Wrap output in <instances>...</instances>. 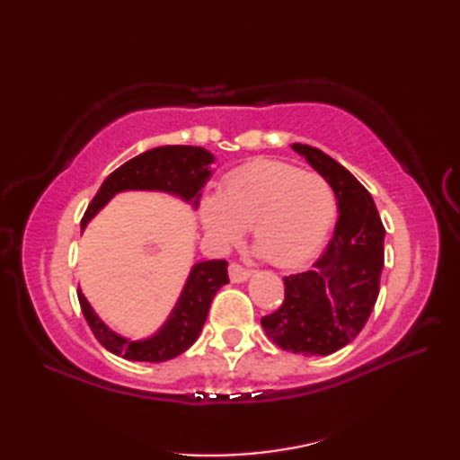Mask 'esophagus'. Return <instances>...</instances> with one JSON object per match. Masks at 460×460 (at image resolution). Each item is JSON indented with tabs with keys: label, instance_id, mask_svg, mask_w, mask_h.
Instances as JSON below:
<instances>
[{
	"label": "esophagus",
	"instance_id": "esophagus-1",
	"mask_svg": "<svg viewBox=\"0 0 460 460\" xmlns=\"http://www.w3.org/2000/svg\"><path fill=\"white\" fill-rule=\"evenodd\" d=\"M249 277H251V270L249 269L241 267L239 262H231V265H229V279H231V282H243V280H247Z\"/></svg>",
	"mask_w": 460,
	"mask_h": 460
}]
</instances>
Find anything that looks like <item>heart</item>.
<instances>
[{"instance_id":"heart-1","label":"heart","mask_w":460,"mask_h":460,"mask_svg":"<svg viewBox=\"0 0 460 460\" xmlns=\"http://www.w3.org/2000/svg\"><path fill=\"white\" fill-rule=\"evenodd\" d=\"M209 237L227 247L251 225L252 241L275 267H298L314 257L336 223L332 185L318 173L275 160H257L229 173L217 195L201 199Z\"/></svg>"}]
</instances>
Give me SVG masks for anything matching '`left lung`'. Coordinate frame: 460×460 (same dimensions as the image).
Segmentation results:
<instances>
[{
    "label": "left lung",
    "instance_id": "left-lung-1",
    "mask_svg": "<svg viewBox=\"0 0 460 460\" xmlns=\"http://www.w3.org/2000/svg\"><path fill=\"white\" fill-rule=\"evenodd\" d=\"M292 150L332 185L340 217L322 257L310 270L285 277V300L261 324L282 349L328 356L349 344L374 310L385 229L369 191L344 165L306 144Z\"/></svg>",
    "mask_w": 460,
    "mask_h": 460
}]
</instances>
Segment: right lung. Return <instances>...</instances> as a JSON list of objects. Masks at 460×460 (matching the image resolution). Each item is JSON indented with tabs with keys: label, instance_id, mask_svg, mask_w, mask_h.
<instances>
[{
	"label": "right lung",
	"instance_id": "obj_1",
	"mask_svg": "<svg viewBox=\"0 0 460 460\" xmlns=\"http://www.w3.org/2000/svg\"><path fill=\"white\" fill-rule=\"evenodd\" d=\"M213 160V154L205 148H198V146H160V148L136 155L104 180L83 215L81 229H84L86 223L104 208L106 201L114 198L116 193L128 190L173 193L183 201H191L193 208H198L199 191L205 181L209 180V165ZM227 282V261H203L193 265L178 298V305L172 310L165 324L154 336L138 341L122 338L112 332L94 314L81 288L76 295H79L81 310L94 338L106 349L132 361H165L183 354L198 340L215 292Z\"/></svg>",
	"mask_w": 460,
	"mask_h": 460
}]
</instances>
